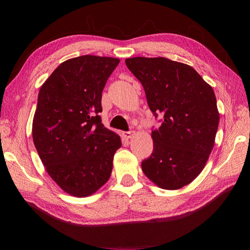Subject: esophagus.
Instances as JSON below:
<instances>
[{
    "label": "esophagus",
    "mask_w": 250,
    "mask_h": 250,
    "mask_svg": "<svg viewBox=\"0 0 250 250\" xmlns=\"http://www.w3.org/2000/svg\"><path fill=\"white\" fill-rule=\"evenodd\" d=\"M135 134V131L134 130H130V131H126V132H123V137L126 139V140H129L131 139L133 135Z\"/></svg>",
    "instance_id": "obj_1"
}]
</instances>
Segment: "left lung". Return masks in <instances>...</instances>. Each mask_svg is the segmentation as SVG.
Returning <instances> with one entry per match:
<instances>
[{
  "mask_svg": "<svg viewBox=\"0 0 250 250\" xmlns=\"http://www.w3.org/2000/svg\"><path fill=\"white\" fill-rule=\"evenodd\" d=\"M125 63L142 83L155 119L162 117L143 172L160 188L177 190L199 175L214 147L219 125L214 90L192 66L168 58L133 57Z\"/></svg>",
  "mask_w": 250,
  "mask_h": 250,
  "instance_id": "left-lung-1",
  "label": "left lung"
}]
</instances>
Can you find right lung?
<instances>
[{
    "label": "right lung",
    "instance_id": "1",
    "mask_svg": "<svg viewBox=\"0 0 250 250\" xmlns=\"http://www.w3.org/2000/svg\"><path fill=\"white\" fill-rule=\"evenodd\" d=\"M120 60L84 55L65 60L42 85L34 113V146L51 178L77 197L108 180L118 134L105 128L102 92Z\"/></svg>",
    "mask_w": 250,
    "mask_h": 250
}]
</instances>
